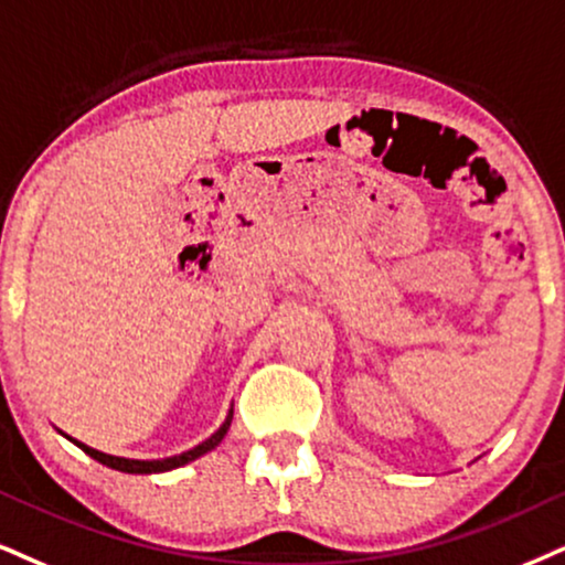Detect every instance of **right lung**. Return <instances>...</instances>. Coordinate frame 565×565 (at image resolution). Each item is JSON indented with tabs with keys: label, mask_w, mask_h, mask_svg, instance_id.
<instances>
[{
	"label": "right lung",
	"mask_w": 565,
	"mask_h": 565,
	"mask_svg": "<svg viewBox=\"0 0 565 565\" xmlns=\"http://www.w3.org/2000/svg\"><path fill=\"white\" fill-rule=\"evenodd\" d=\"M230 422H233V408L227 411V416H225V422H222V427H220L217 431H214V435L209 437V440H204V443H201V445H196V448H191V450L180 452V456L159 458V461H138V458L109 456V452L94 450V448H88V445H83V443H78V440H73V437H67V435H65V437H67V440H73L75 445H78V448H81L83 452H88L90 458H96V461H99V463L109 466V469L125 471V475H162V471L180 469V466H185V463L196 461V458L206 456L209 450H214V448H217V445H220L222 440H225V435H227V429H230Z\"/></svg>",
	"instance_id": "1"
}]
</instances>
